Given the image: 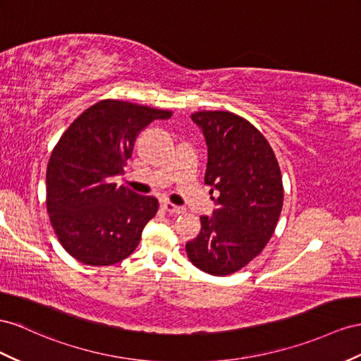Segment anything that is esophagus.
Returning a JSON list of instances; mask_svg holds the SVG:
<instances>
[{"mask_svg":"<svg viewBox=\"0 0 361 361\" xmlns=\"http://www.w3.org/2000/svg\"><path fill=\"white\" fill-rule=\"evenodd\" d=\"M161 206H163V209L166 212H169L171 215H178V214H183V212H184L183 207L175 206V204H172V202H169V201H163Z\"/></svg>","mask_w":361,"mask_h":361,"instance_id":"1","label":"esophagus"}]
</instances>
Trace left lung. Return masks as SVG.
<instances>
[{"label":"left lung","mask_w":361,"mask_h":361,"mask_svg":"<svg viewBox=\"0 0 361 361\" xmlns=\"http://www.w3.org/2000/svg\"><path fill=\"white\" fill-rule=\"evenodd\" d=\"M190 118L204 135V181L216 198L186 252L200 270L226 276L253 261L270 241L283 202L282 175L271 146L245 118L228 111H200Z\"/></svg>","instance_id":"1"}]
</instances>
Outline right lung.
Listing matches in <instances>:
<instances>
[{
  "label": "right lung",
  "instance_id": "add662e5",
  "mask_svg": "<svg viewBox=\"0 0 361 361\" xmlns=\"http://www.w3.org/2000/svg\"><path fill=\"white\" fill-rule=\"evenodd\" d=\"M169 111L102 100L70 125L47 166V212L62 247L82 264L113 265L140 243L159 201L117 186L138 134Z\"/></svg>",
  "mask_w": 361,
  "mask_h": 361
}]
</instances>
